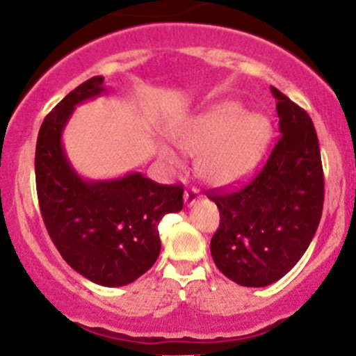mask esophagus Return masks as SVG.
<instances>
[{
  "label": "esophagus",
  "mask_w": 356,
  "mask_h": 356,
  "mask_svg": "<svg viewBox=\"0 0 356 356\" xmlns=\"http://www.w3.org/2000/svg\"><path fill=\"white\" fill-rule=\"evenodd\" d=\"M199 197H201V194H199L197 187H187L186 192H184V201H186L187 206H192V204L197 202Z\"/></svg>",
  "instance_id": "34e87169"
}]
</instances>
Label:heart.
<instances>
[{"label": "heart", "instance_id": "1", "mask_svg": "<svg viewBox=\"0 0 356 356\" xmlns=\"http://www.w3.org/2000/svg\"><path fill=\"white\" fill-rule=\"evenodd\" d=\"M169 137L179 149L197 154L199 174L216 186L238 182L254 170L263 157L271 124L261 113H246L236 102H220L169 129ZM159 155L175 162L169 147H159Z\"/></svg>", "mask_w": 356, "mask_h": 356}]
</instances>
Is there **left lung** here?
<instances>
[{
  "instance_id": "left-lung-1",
  "label": "left lung",
  "mask_w": 356,
  "mask_h": 356,
  "mask_svg": "<svg viewBox=\"0 0 356 356\" xmlns=\"http://www.w3.org/2000/svg\"><path fill=\"white\" fill-rule=\"evenodd\" d=\"M271 93L281 136L266 164L239 189L207 191L220 214L211 239L212 259L224 276L249 288L275 283L301 259L325 201L312 118L277 88Z\"/></svg>"
}]
</instances>
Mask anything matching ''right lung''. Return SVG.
Here are the masks:
<instances>
[{
  "mask_svg": "<svg viewBox=\"0 0 356 356\" xmlns=\"http://www.w3.org/2000/svg\"><path fill=\"white\" fill-rule=\"evenodd\" d=\"M105 92L104 76L72 90L44 117L35 152L36 194L48 234L61 257L87 280L125 286L149 271L161 252L157 226L184 206L182 184L164 186L132 172L83 181L61 145L75 105Z\"/></svg>",
  "mask_w": 356,
  "mask_h": 356,
  "instance_id": "add662e5",
  "label": "right lung"
}]
</instances>
